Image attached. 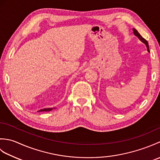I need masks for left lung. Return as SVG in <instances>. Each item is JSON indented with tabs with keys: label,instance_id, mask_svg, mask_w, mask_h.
Returning a JSON list of instances; mask_svg holds the SVG:
<instances>
[{
	"label": "left lung",
	"instance_id": "8db88e82",
	"mask_svg": "<svg viewBox=\"0 0 160 160\" xmlns=\"http://www.w3.org/2000/svg\"><path fill=\"white\" fill-rule=\"evenodd\" d=\"M132 31H133V33H134V35L135 36H137L138 37V38H139V39H140V40H141V41L142 42H143V43H144L145 44V45H146V46H147V51H148V52H150V51H149V47H148V42L147 41V40H146L144 38H143V37H142L140 34V33H138V32L137 31V30L136 29H132Z\"/></svg>",
	"mask_w": 160,
	"mask_h": 160
}]
</instances>
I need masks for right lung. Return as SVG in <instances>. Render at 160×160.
Listing matches in <instances>:
<instances>
[{
    "mask_svg": "<svg viewBox=\"0 0 160 160\" xmlns=\"http://www.w3.org/2000/svg\"><path fill=\"white\" fill-rule=\"evenodd\" d=\"M53 108H56L55 107L54 108H43V109H40V110H39L38 112H42V111H52V110H53Z\"/></svg>",
    "mask_w": 160,
    "mask_h": 160,
    "instance_id": "1",
    "label": "right lung"
}]
</instances>
